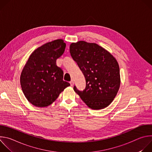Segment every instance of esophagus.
<instances>
[{
	"instance_id": "34e87169",
	"label": "esophagus",
	"mask_w": 152,
	"mask_h": 152,
	"mask_svg": "<svg viewBox=\"0 0 152 152\" xmlns=\"http://www.w3.org/2000/svg\"><path fill=\"white\" fill-rule=\"evenodd\" d=\"M70 83L71 86H73V85H74V81H73V80H72L70 82Z\"/></svg>"
}]
</instances>
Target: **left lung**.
I'll return each mask as SVG.
<instances>
[{
  "mask_svg": "<svg viewBox=\"0 0 152 152\" xmlns=\"http://www.w3.org/2000/svg\"><path fill=\"white\" fill-rule=\"evenodd\" d=\"M70 52L83 73L86 87L75 91L91 109L101 110L109 106L120 85L118 64L106 50L96 43L84 41L72 42Z\"/></svg>",
  "mask_w": 152,
  "mask_h": 152,
  "instance_id": "left-lung-1",
  "label": "left lung"
}]
</instances>
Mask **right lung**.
I'll list each match as a JSON object with an SVG mask.
<instances>
[{"instance_id": "right-lung-1", "label": "right lung", "mask_w": 152, "mask_h": 152, "mask_svg": "<svg viewBox=\"0 0 152 152\" xmlns=\"http://www.w3.org/2000/svg\"><path fill=\"white\" fill-rule=\"evenodd\" d=\"M62 39L49 42L30 55L20 76L21 89L28 100L37 107L51 104L70 84L63 80L62 70L56 59L64 52Z\"/></svg>"}]
</instances>
